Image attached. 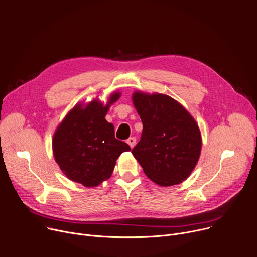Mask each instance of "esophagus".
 <instances>
[{"label": "esophagus", "instance_id": "obj_1", "mask_svg": "<svg viewBox=\"0 0 257 257\" xmlns=\"http://www.w3.org/2000/svg\"><path fill=\"white\" fill-rule=\"evenodd\" d=\"M127 144L130 146L131 149H133L134 146H135V144H136L135 137H130V138H128V139H127Z\"/></svg>", "mask_w": 257, "mask_h": 257}]
</instances>
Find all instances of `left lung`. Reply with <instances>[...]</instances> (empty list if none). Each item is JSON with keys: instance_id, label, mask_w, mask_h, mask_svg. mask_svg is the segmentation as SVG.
Wrapping results in <instances>:
<instances>
[{"instance_id": "1", "label": "left lung", "mask_w": 257, "mask_h": 257, "mask_svg": "<svg viewBox=\"0 0 257 257\" xmlns=\"http://www.w3.org/2000/svg\"><path fill=\"white\" fill-rule=\"evenodd\" d=\"M132 101L144 125L132 155L155 183H181L191 175L201 155L202 136L196 120L166 94L135 91Z\"/></svg>"}]
</instances>
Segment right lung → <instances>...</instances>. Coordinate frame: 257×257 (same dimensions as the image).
<instances>
[{"label": "right lung", "mask_w": 257, "mask_h": 257, "mask_svg": "<svg viewBox=\"0 0 257 257\" xmlns=\"http://www.w3.org/2000/svg\"><path fill=\"white\" fill-rule=\"evenodd\" d=\"M121 96L110 94L106 104L93 99L77 103L56 128L53 156L63 174L86 188H95L111 176L115 161L130 147L114 137V128L105 120L109 106Z\"/></svg>", "instance_id": "right-lung-1"}]
</instances>
